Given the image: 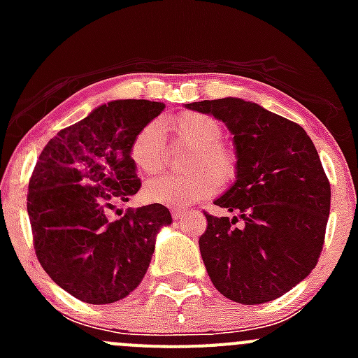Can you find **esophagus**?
I'll return each mask as SVG.
<instances>
[{
  "label": "esophagus",
  "instance_id": "1",
  "mask_svg": "<svg viewBox=\"0 0 358 358\" xmlns=\"http://www.w3.org/2000/svg\"><path fill=\"white\" fill-rule=\"evenodd\" d=\"M187 213H189V211H185V209H182V208H173V209H171L173 220H182L183 216L187 215Z\"/></svg>",
  "mask_w": 358,
  "mask_h": 358
}]
</instances>
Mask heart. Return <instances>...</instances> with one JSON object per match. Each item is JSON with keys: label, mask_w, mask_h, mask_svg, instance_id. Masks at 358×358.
<instances>
[{"label": "heart", "mask_w": 358, "mask_h": 358, "mask_svg": "<svg viewBox=\"0 0 358 358\" xmlns=\"http://www.w3.org/2000/svg\"><path fill=\"white\" fill-rule=\"evenodd\" d=\"M173 133L175 143L187 145L192 154L187 161V175H166L150 180L143 189L147 201L164 206H192L220 190V182L236 178L237 156L222 143V126L211 115L183 112L162 122ZM129 157L143 176L157 175L166 164L164 133L157 122L143 126L133 138Z\"/></svg>", "instance_id": "1"}]
</instances>
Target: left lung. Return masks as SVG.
Wrapping results in <instances>:
<instances>
[{
	"label": "left lung",
	"instance_id": "8db88e82",
	"mask_svg": "<svg viewBox=\"0 0 358 358\" xmlns=\"http://www.w3.org/2000/svg\"><path fill=\"white\" fill-rule=\"evenodd\" d=\"M187 107L225 122L237 154L236 183L215 201L236 216L204 213L199 249L209 279L232 301H272L301 282L322 252L331 185L315 145L299 124L243 99Z\"/></svg>",
	"mask_w": 358,
	"mask_h": 358
}]
</instances>
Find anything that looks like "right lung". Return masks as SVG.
I'll use <instances>...</instances> for the list:
<instances>
[{
    "label": "right lung",
    "mask_w": 358,
    "mask_h": 358,
    "mask_svg": "<svg viewBox=\"0 0 358 358\" xmlns=\"http://www.w3.org/2000/svg\"><path fill=\"white\" fill-rule=\"evenodd\" d=\"M162 110L161 102L114 100L60 129L39 154L27 194L36 256L53 282L81 301L107 305L136 289L159 229L171 223L162 204L109 218L142 187L129 147Z\"/></svg>",
    "instance_id": "1"
}]
</instances>
